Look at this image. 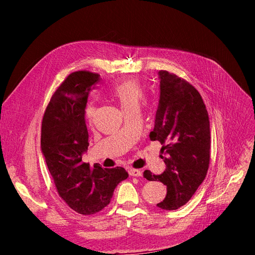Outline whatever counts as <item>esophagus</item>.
Instances as JSON below:
<instances>
[{"label":"esophagus","instance_id":"34e87169","mask_svg":"<svg viewBox=\"0 0 255 255\" xmlns=\"http://www.w3.org/2000/svg\"><path fill=\"white\" fill-rule=\"evenodd\" d=\"M128 173L130 176H137V177L142 175V172L140 170H138V169H129Z\"/></svg>","mask_w":255,"mask_h":255}]
</instances>
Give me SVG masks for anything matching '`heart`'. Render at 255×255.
<instances>
[{"label":"heart","mask_w":255,"mask_h":255,"mask_svg":"<svg viewBox=\"0 0 255 255\" xmlns=\"http://www.w3.org/2000/svg\"><path fill=\"white\" fill-rule=\"evenodd\" d=\"M113 97L117 100L122 111L125 112L135 106H139L143 99L144 92L139 82L136 80H128L117 85L112 92ZM95 114V105L89 103L85 109V116L87 120H91Z\"/></svg>","instance_id":"b5f03b06"}]
</instances>
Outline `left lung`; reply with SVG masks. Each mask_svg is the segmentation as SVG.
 I'll return each mask as SVG.
<instances>
[{
  "instance_id": "left-lung-1",
  "label": "left lung",
  "mask_w": 255,
  "mask_h": 255,
  "mask_svg": "<svg viewBox=\"0 0 255 255\" xmlns=\"http://www.w3.org/2000/svg\"><path fill=\"white\" fill-rule=\"evenodd\" d=\"M159 100L150 133L159 141L166 169L161 174L145 170L148 181L167 186L157 207L173 211L186 204L204 181L210 164L211 132L205 104L189 83L167 71H158Z\"/></svg>"
}]
</instances>
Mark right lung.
<instances>
[{
	"label": "right lung",
	"instance_id": "add662e5",
	"mask_svg": "<svg viewBox=\"0 0 255 255\" xmlns=\"http://www.w3.org/2000/svg\"><path fill=\"white\" fill-rule=\"evenodd\" d=\"M99 81L96 73H71L53 95L41 127V152L58 194L83 215L103 210L117 185L128 177L122 167L90 168L82 160L89 145L85 109Z\"/></svg>",
	"mask_w": 255,
	"mask_h": 255
}]
</instances>
